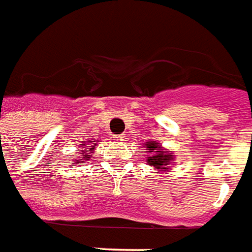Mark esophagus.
<instances>
[{
	"label": "esophagus",
	"mask_w": 252,
	"mask_h": 252,
	"mask_svg": "<svg viewBox=\"0 0 252 252\" xmlns=\"http://www.w3.org/2000/svg\"><path fill=\"white\" fill-rule=\"evenodd\" d=\"M114 140L118 141V142H122V141H125L126 138H125V135H123V134H118V135H115V137H114Z\"/></svg>",
	"instance_id": "1"
}]
</instances>
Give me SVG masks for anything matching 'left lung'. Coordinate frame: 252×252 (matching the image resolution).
Listing matches in <instances>:
<instances>
[{"label": "left lung", "instance_id": "1", "mask_svg": "<svg viewBox=\"0 0 252 252\" xmlns=\"http://www.w3.org/2000/svg\"><path fill=\"white\" fill-rule=\"evenodd\" d=\"M146 153H148V163L153 165L155 168L161 169L164 171L165 169V165H168V163L172 158V153H168L167 149H161L160 145H158V142H146Z\"/></svg>", "mask_w": 252, "mask_h": 252}]
</instances>
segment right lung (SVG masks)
<instances>
[{"label": "right lung", "instance_id": "obj_1", "mask_svg": "<svg viewBox=\"0 0 252 252\" xmlns=\"http://www.w3.org/2000/svg\"><path fill=\"white\" fill-rule=\"evenodd\" d=\"M81 145H83V148H85V149H88V146L85 145V144H81ZM94 148H89V149H94ZM83 155H84V158H85V160H89V158H91V155H85V152H84ZM74 163H77V160H76V161H73V164Z\"/></svg>", "mask_w": 252, "mask_h": 252}]
</instances>
